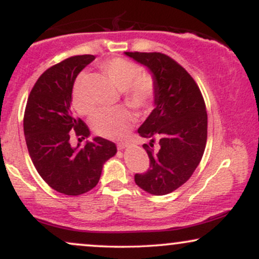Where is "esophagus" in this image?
Masks as SVG:
<instances>
[{
    "mask_svg": "<svg viewBox=\"0 0 259 259\" xmlns=\"http://www.w3.org/2000/svg\"><path fill=\"white\" fill-rule=\"evenodd\" d=\"M117 147H118V150L123 151L124 148H126V147H127V144H125V142H119V144L117 145Z\"/></svg>",
    "mask_w": 259,
    "mask_h": 259,
    "instance_id": "34e87169",
    "label": "esophagus"
}]
</instances>
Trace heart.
<instances>
[{"label": "heart", "mask_w": 259, "mask_h": 259, "mask_svg": "<svg viewBox=\"0 0 259 259\" xmlns=\"http://www.w3.org/2000/svg\"><path fill=\"white\" fill-rule=\"evenodd\" d=\"M109 79L123 90L126 102L134 108H144L152 100L154 82L150 75H139V67L125 58H112L101 64ZM85 75H80L73 90V106L81 115L91 114L95 106L86 99L82 90ZM134 124V117L124 108L105 109L94 118L95 133L103 138L119 140L126 135Z\"/></svg>", "instance_id": "1"}]
</instances>
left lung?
I'll use <instances>...</instances> for the list:
<instances>
[{"instance_id": "left-lung-1", "label": "left lung", "mask_w": 259, "mask_h": 259, "mask_svg": "<svg viewBox=\"0 0 259 259\" xmlns=\"http://www.w3.org/2000/svg\"><path fill=\"white\" fill-rule=\"evenodd\" d=\"M148 69L154 82V108L138 133L150 139V169L135 183L151 195L177 190L194 174L207 142V111L195 80L174 59L158 52H124ZM159 147H153L154 139Z\"/></svg>"}]
</instances>
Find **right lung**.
<instances>
[{
    "instance_id": "1",
    "label": "right lung",
    "mask_w": 259,
    "mask_h": 259,
    "mask_svg": "<svg viewBox=\"0 0 259 259\" xmlns=\"http://www.w3.org/2000/svg\"><path fill=\"white\" fill-rule=\"evenodd\" d=\"M94 59L92 55L74 56L47 69L32 88L25 108V141L37 173L53 190L69 196L94 189L103 164L117 153L114 142L100 136L84 147L69 144L73 134L90 136L70 106L76 76Z\"/></svg>"
}]
</instances>
